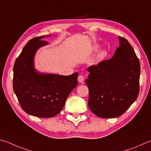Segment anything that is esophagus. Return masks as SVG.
Masks as SVG:
<instances>
[{"instance_id":"1","label":"esophagus","mask_w":151,"mask_h":151,"mask_svg":"<svg viewBox=\"0 0 151 151\" xmlns=\"http://www.w3.org/2000/svg\"><path fill=\"white\" fill-rule=\"evenodd\" d=\"M84 80H85V78H84V77L82 75H80L78 76V80L80 83H83V81H84Z\"/></svg>"}]
</instances>
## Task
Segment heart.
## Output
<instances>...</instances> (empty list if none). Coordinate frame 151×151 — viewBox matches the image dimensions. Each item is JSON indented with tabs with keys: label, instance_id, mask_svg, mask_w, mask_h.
I'll list each match as a JSON object with an SVG mask.
<instances>
[{
	"label": "heart",
	"instance_id": "heart-1",
	"mask_svg": "<svg viewBox=\"0 0 151 151\" xmlns=\"http://www.w3.org/2000/svg\"><path fill=\"white\" fill-rule=\"evenodd\" d=\"M98 47H99L98 45H96L94 47V50H97V49H98ZM107 54V52L105 51V50H103V51L99 52V54H98V56H97V58H98V60H104V58L106 57Z\"/></svg>",
	"mask_w": 151,
	"mask_h": 151
}]
</instances>
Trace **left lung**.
Wrapping results in <instances>:
<instances>
[{
    "instance_id": "1",
    "label": "left lung",
    "mask_w": 151,
    "mask_h": 151,
    "mask_svg": "<svg viewBox=\"0 0 151 151\" xmlns=\"http://www.w3.org/2000/svg\"><path fill=\"white\" fill-rule=\"evenodd\" d=\"M109 60L89 66L86 83L88 105L97 117L114 118L123 115L139 93L141 66L134 49L123 37Z\"/></svg>"
}]
</instances>
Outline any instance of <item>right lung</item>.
<instances>
[{"label": "right lung", "mask_w": 151, "mask_h": 151, "mask_svg": "<svg viewBox=\"0 0 151 151\" xmlns=\"http://www.w3.org/2000/svg\"><path fill=\"white\" fill-rule=\"evenodd\" d=\"M44 36L28 41L13 67V89L20 107L28 114L49 118L58 114L69 94L78 85V73L63 76L42 74L35 71L34 56L36 50L47 44Z\"/></svg>", "instance_id": "add662e5"}]
</instances>
